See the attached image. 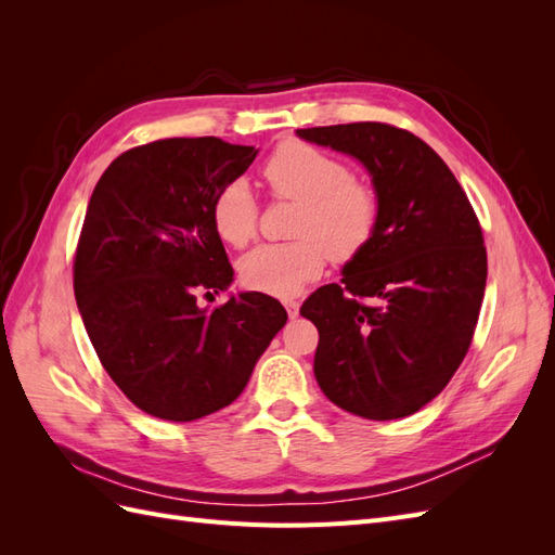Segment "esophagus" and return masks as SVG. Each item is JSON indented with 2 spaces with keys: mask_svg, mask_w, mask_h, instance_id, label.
Listing matches in <instances>:
<instances>
[{
  "mask_svg": "<svg viewBox=\"0 0 555 555\" xmlns=\"http://www.w3.org/2000/svg\"><path fill=\"white\" fill-rule=\"evenodd\" d=\"M284 308H287L289 319H296V317H298V304H296V300H284Z\"/></svg>",
  "mask_w": 555,
  "mask_h": 555,
  "instance_id": "obj_1",
  "label": "esophagus"
}]
</instances>
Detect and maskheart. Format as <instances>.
Segmentation results:
<instances>
[{"label": "heart", "mask_w": 555, "mask_h": 555, "mask_svg": "<svg viewBox=\"0 0 555 555\" xmlns=\"http://www.w3.org/2000/svg\"><path fill=\"white\" fill-rule=\"evenodd\" d=\"M266 182L278 198L298 204L292 236L280 245H259L241 259L247 289L289 298L324 271L326 255L347 263L373 243L379 224V198L373 188L351 178V169L304 141H284L263 166ZM210 220L217 236L231 247H245L257 236L259 206L243 178L217 192Z\"/></svg>", "instance_id": "b5f03b06"}]
</instances>
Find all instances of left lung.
I'll return each mask as SVG.
<instances>
[{
    "label": "left lung",
    "mask_w": 555,
    "mask_h": 555,
    "mask_svg": "<svg viewBox=\"0 0 555 555\" xmlns=\"http://www.w3.org/2000/svg\"><path fill=\"white\" fill-rule=\"evenodd\" d=\"M296 133L359 159L379 198L373 243L345 263L340 284L300 308L319 331L317 384L357 416H410L444 389L473 343L486 287L477 215L440 155L405 129L351 122Z\"/></svg>",
    "instance_id": "obj_1"
}]
</instances>
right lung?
<instances>
[{
	"label": "right lung",
	"instance_id": "1",
	"mask_svg": "<svg viewBox=\"0 0 555 555\" xmlns=\"http://www.w3.org/2000/svg\"><path fill=\"white\" fill-rule=\"evenodd\" d=\"M255 145L215 137L131 147L99 178L74 261V294L111 379L139 410L194 422L231 405L287 324L280 300L243 292L212 229V201L255 162Z\"/></svg>",
	"mask_w": 555,
	"mask_h": 555
}]
</instances>
